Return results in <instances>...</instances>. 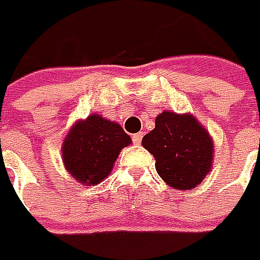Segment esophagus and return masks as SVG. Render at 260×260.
<instances>
[{
    "label": "esophagus",
    "instance_id": "esophagus-1",
    "mask_svg": "<svg viewBox=\"0 0 260 260\" xmlns=\"http://www.w3.org/2000/svg\"><path fill=\"white\" fill-rule=\"evenodd\" d=\"M141 140H143V132H138V134H134V135H132V141H134V144H140V143H141Z\"/></svg>",
    "mask_w": 260,
    "mask_h": 260
}]
</instances>
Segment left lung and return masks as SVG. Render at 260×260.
Returning a JSON list of instances; mask_svg holds the SVG:
<instances>
[{
    "label": "left lung",
    "mask_w": 260,
    "mask_h": 260,
    "mask_svg": "<svg viewBox=\"0 0 260 260\" xmlns=\"http://www.w3.org/2000/svg\"><path fill=\"white\" fill-rule=\"evenodd\" d=\"M143 147L153 154L159 176L178 190L199 185L213 165V140L190 113L161 112Z\"/></svg>",
    "instance_id": "1"
}]
</instances>
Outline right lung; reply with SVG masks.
I'll list each match as a JSON object with an SVG mask.
<instances>
[{
	"mask_svg": "<svg viewBox=\"0 0 260 260\" xmlns=\"http://www.w3.org/2000/svg\"><path fill=\"white\" fill-rule=\"evenodd\" d=\"M132 143L122 126L100 115L76 122L61 147L66 171L85 185H95L110 175L123 147Z\"/></svg>",
	"mask_w": 260,
	"mask_h": 260,
	"instance_id": "obj_1",
	"label": "right lung"
}]
</instances>
